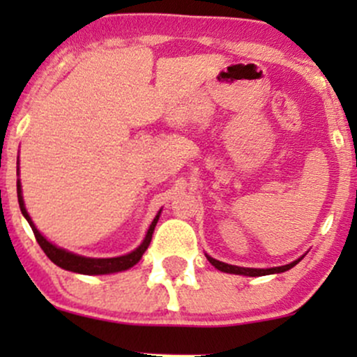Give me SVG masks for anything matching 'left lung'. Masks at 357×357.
I'll return each mask as SVG.
<instances>
[{
	"label": "left lung",
	"instance_id": "1",
	"mask_svg": "<svg viewBox=\"0 0 357 357\" xmlns=\"http://www.w3.org/2000/svg\"><path fill=\"white\" fill-rule=\"evenodd\" d=\"M208 260H210L211 265H215V268L221 270V272H227V273H236V275H247V277H261V275H270V273H280V272H285V270H290L294 267V265H297L298 261H301V258L296 261H292V264L289 265H282V267H273V268H245V267H236V265H228V264H223V261L220 260H215V258L208 257Z\"/></svg>",
	"mask_w": 357,
	"mask_h": 357
}]
</instances>
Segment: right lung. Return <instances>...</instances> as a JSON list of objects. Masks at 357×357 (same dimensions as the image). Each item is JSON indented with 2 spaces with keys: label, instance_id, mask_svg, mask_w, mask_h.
<instances>
[{
  "label": "right lung",
  "instance_id": "1",
  "mask_svg": "<svg viewBox=\"0 0 357 357\" xmlns=\"http://www.w3.org/2000/svg\"><path fill=\"white\" fill-rule=\"evenodd\" d=\"M16 192H18V203H20V210H22L23 216L26 218L28 223H30L31 230L35 233V238L38 241V245L42 247V250L55 265L59 267L70 270V272H77V273H85V275H104V273H112V272H121V270H127L137 264L141 260L142 253L146 252L147 247H149L151 238H153L154 233V227L158 223L159 215L155 216L153 223H151L149 230H147V235L144 241H142L139 247L134 250V252L127 253V255L122 257H116V258H87V257H80L75 255V253L67 252V250L55 247L52 245L50 241H47V238H43V235L35 228L33 221H31L30 215L26 213V208H24L23 203V196H22V184H20V179L16 181Z\"/></svg>",
  "mask_w": 357,
  "mask_h": 357
}]
</instances>
